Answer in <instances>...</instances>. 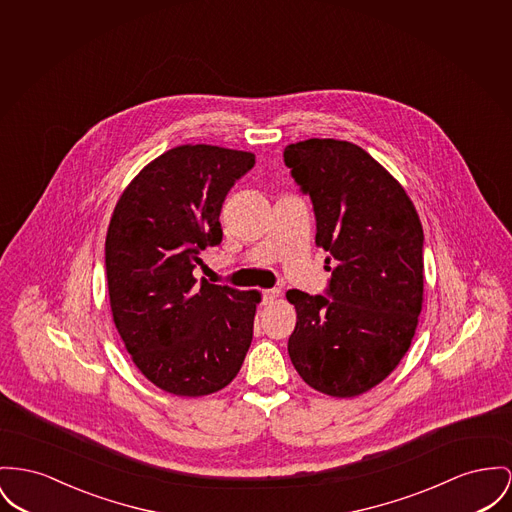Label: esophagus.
Here are the masks:
<instances>
[{"label": "esophagus", "mask_w": 512, "mask_h": 512, "mask_svg": "<svg viewBox=\"0 0 512 512\" xmlns=\"http://www.w3.org/2000/svg\"><path fill=\"white\" fill-rule=\"evenodd\" d=\"M279 297H281V291H279V289H268V291H264V303H266V305L277 301Z\"/></svg>", "instance_id": "1"}]
</instances>
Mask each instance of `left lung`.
I'll return each instance as SVG.
<instances>
[{
    "mask_svg": "<svg viewBox=\"0 0 512 512\" xmlns=\"http://www.w3.org/2000/svg\"><path fill=\"white\" fill-rule=\"evenodd\" d=\"M310 196L316 246L336 262L326 299L287 291L297 310L289 357L310 388L355 398L408 353L423 305V227L402 184L365 149L305 139L283 151Z\"/></svg>",
    "mask_w": 512,
    "mask_h": 512,
    "instance_id": "8db88e82",
    "label": "left lung"
}]
</instances>
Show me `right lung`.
<instances>
[{
    "mask_svg": "<svg viewBox=\"0 0 512 512\" xmlns=\"http://www.w3.org/2000/svg\"><path fill=\"white\" fill-rule=\"evenodd\" d=\"M254 153L178 145L126 186L106 231L110 310L132 361L157 388L200 398L225 388L252 341L258 291L194 277L223 239L221 205Z\"/></svg>",
    "mask_w": 512,
    "mask_h": 512,
    "instance_id": "1",
    "label": "right lung"
}]
</instances>
